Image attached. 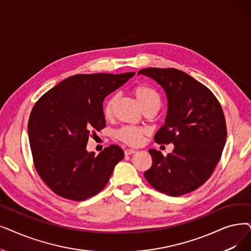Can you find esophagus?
Listing matches in <instances>:
<instances>
[{
    "label": "esophagus",
    "instance_id": "obj_1",
    "mask_svg": "<svg viewBox=\"0 0 251 251\" xmlns=\"http://www.w3.org/2000/svg\"><path fill=\"white\" fill-rule=\"evenodd\" d=\"M136 151L135 150H133V149H127V150H125L124 151V152H125V155L126 156H129V155H132V154H134Z\"/></svg>",
    "mask_w": 251,
    "mask_h": 251
}]
</instances>
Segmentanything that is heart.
<instances>
[{"instance_id": "b5f03b06", "label": "heart", "mask_w": 251, "mask_h": 251, "mask_svg": "<svg viewBox=\"0 0 251 251\" xmlns=\"http://www.w3.org/2000/svg\"><path fill=\"white\" fill-rule=\"evenodd\" d=\"M132 94L139 102L143 110H146L151 106H159L161 105V96L159 92L152 88V87L145 84H139L133 87ZM117 101V96L112 95L108 99L103 107V116L105 119H110L113 116L114 107ZM147 134V130L141 127L134 126H125L118 130L116 136L119 140L128 146H138L143 141L144 135Z\"/></svg>"}]
</instances>
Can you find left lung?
Returning a JSON list of instances; mask_svg holds the SVG:
<instances>
[{
  "mask_svg": "<svg viewBox=\"0 0 251 251\" xmlns=\"http://www.w3.org/2000/svg\"><path fill=\"white\" fill-rule=\"evenodd\" d=\"M167 94L168 111L155 135L158 144L172 143L166 157L151 149L152 164L145 177L157 191L177 197L197 190L220 162L226 139V119L214 94L176 69H143Z\"/></svg>",
  "mask_w": 251,
  "mask_h": 251,
  "instance_id": "1",
  "label": "left lung"
}]
</instances>
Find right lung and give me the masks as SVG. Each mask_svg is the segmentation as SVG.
I'll use <instances>...</instances> for the list:
<instances>
[{"label":"right lung","mask_w":251,"mask_h":251,"mask_svg":"<svg viewBox=\"0 0 251 251\" xmlns=\"http://www.w3.org/2000/svg\"><path fill=\"white\" fill-rule=\"evenodd\" d=\"M134 74L75 75L42 95L32 107L27 131L34 165L60 197L84 201L100 193L124 158L116 145L97 156L86 146L91 134L105 127L103 100Z\"/></svg>","instance_id":"right-lung-1"}]
</instances>
